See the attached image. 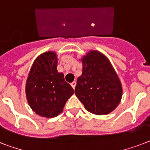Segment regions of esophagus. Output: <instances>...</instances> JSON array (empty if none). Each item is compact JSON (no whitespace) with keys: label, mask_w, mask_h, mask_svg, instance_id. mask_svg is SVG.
Here are the masks:
<instances>
[{"label":"esophagus","mask_w":150,"mask_h":150,"mask_svg":"<svg viewBox=\"0 0 150 150\" xmlns=\"http://www.w3.org/2000/svg\"><path fill=\"white\" fill-rule=\"evenodd\" d=\"M71 86H72L73 89H75V86H76V82H75V81H74V82H71Z\"/></svg>","instance_id":"34e87169"}]
</instances>
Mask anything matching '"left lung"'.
<instances>
[{"label": "left lung", "mask_w": 150, "mask_h": 150, "mask_svg": "<svg viewBox=\"0 0 150 150\" xmlns=\"http://www.w3.org/2000/svg\"><path fill=\"white\" fill-rule=\"evenodd\" d=\"M80 61L82 73L77 79L75 95L92 114H109L118 106L123 93L116 71L98 50H89Z\"/></svg>", "instance_id": "8db88e82"}]
</instances>
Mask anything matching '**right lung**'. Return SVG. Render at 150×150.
<instances>
[{
	"label": "right lung",
	"instance_id": "add662e5",
	"mask_svg": "<svg viewBox=\"0 0 150 150\" xmlns=\"http://www.w3.org/2000/svg\"><path fill=\"white\" fill-rule=\"evenodd\" d=\"M57 55L46 51L39 55L31 66L25 84V95L33 111L44 117H54L63 111L74 89L58 72Z\"/></svg>",
	"mask_w": 150,
	"mask_h": 150
}]
</instances>
